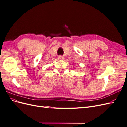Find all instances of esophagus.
<instances>
[{
  "instance_id": "34e87169",
  "label": "esophagus",
  "mask_w": 127,
  "mask_h": 127,
  "mask_svg": "<svg viewBox=\"0 0 127 127\" xmlns=\"http://www.w3.org/2000/svg\"><path fill=\"white\" fill-rule=\"evenodd\" d=\"M58 60H63L64 59V57H63L62 56H58Z\"/></svg>"
}]
</instances>
